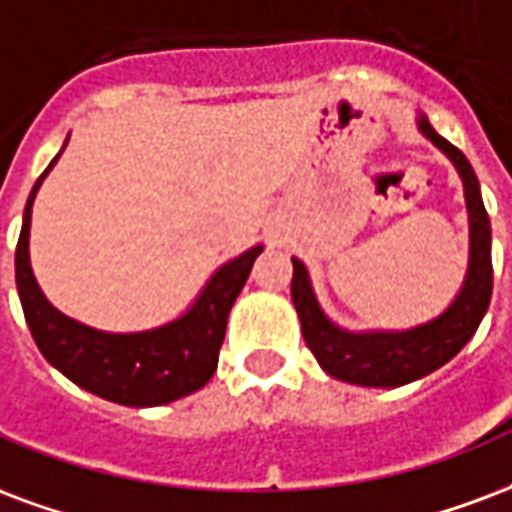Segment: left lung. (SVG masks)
<instances>
[{"label": "left lung", "instance_id": "left-lung-1", "mask_svg": "<svg viewBox=\"0 0 512 512\" xmlns=\"http://www.w3.org/2000/svg\"><path fill=\"white\" fill-rule=\"evenodd\" d=\"M420 132L448 154L464 179V195L469 208V274L458 298L437 320L418 325L404 333H347L320 312L314 301L304 263L293 260V295L295 312L301 317L306 347L314 352L317 363L336 380L369 388H399L412 380L426 377L456 355L478 331L480 320L494 290L491 268V222L480 198V184L475 170L461 151L434 132L429 119L418 121Z\"/></svg>", "mask_w": 512, "mask_h": 512}]
</instances>
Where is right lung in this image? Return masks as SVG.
Instances as JSON below:
<instances>
[{"instance_id": "obj_1", "label": "right lung", "mask_w": 512, "mask_h": 512, "mask_svg": "<svg viewBox=\"0 0 512 512\" xmlns=\"http://www.w3.org/2000/svg\"><path fill=\"white\" fill-rule=\"evenodd\" d=\"M59 154L54 162L59 160ZM45 173L26 200L24 225L15 246V285L21 295L26 325L45 361L94 396L127 407H160L203 388L217 372L230 306L241 293L263 246H252L249 252L219 268L195 306L176 323L146 333L94 331L56 312L40 293L29 266L32 200Z\"/></svg>"}]
</instances>
